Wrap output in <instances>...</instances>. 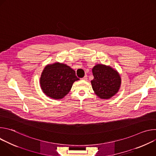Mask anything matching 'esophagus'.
<instances>
[{"label": "esophagus", "mask_w": 156, "mask_h": 156, "mask_svg": "<svg viewBox=\"0 0 156 156\" xmlns=\"http://www.w3.org/2000/svg\"><path fill=\"white\" fill-rule=\"evenodd\" d=\"M83 80H86L87 79V75H85L83 78H81Z\"/></svg>", "instance_id": "obj_1"}]
</instances>
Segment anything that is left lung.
Here are the masks:
<instances>
[{"instance_id": "1", "label": "left lung", "mask_w": 156, "mask_h": 156, "mask_svg": "<svg viewBox=\"0 0 156 156\" xmlns=\"http://www.w3.org/2000/svg\"><path fill=\"white\" fill-rule=\"evenodd\" d=\"M94 79L91 81L95 94L101 99H108L118 93L121 78L117 70L110 66L96 65L92 69Z\"/></svg>"}]
</instances>
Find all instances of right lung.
<instances>
[{
    "label": "right lung",
    "mask_w": 156,
    "mask_h": 156,
    "mask_svg": "<svg viewBox=\"0 0 156 156\" xmlns=\"http://www.w3.org/2000/svg\"><path fill=\"white\" fill-rule=\"evenodd\" d=\"M79 80L69 66L56 62L45 66L40 78V86L47 96L60 99L69 93L73 83Z\"/></svg>",
    "instance_id": "add662e5"
}]
</instances>
